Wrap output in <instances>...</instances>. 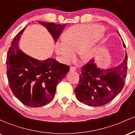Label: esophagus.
<instances>
[{"mask_svg":"<svg viewBox=\"0 0 135 135\" xmlns=\"http://www.w3.org/2000/svg\"><path fill=\"white\" fill-rule=\"evenodd\" d=\"M70 69L71 71H75V70H76V68H75V66H71L70 67Z\"/></svg>","mask_w":135,"mask_h":135,"instance_id":"obj_1","label":"esophagus"}]
</instances>
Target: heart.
<instances>
[{
	"label": "heart",
	"mask_w": 135,
	"mask_h": 135,
	"mask_svg": "<svg viewBox=\"0 0 135 135\" xmlns=\"http://www.w3.org/2000/svg\"><path fill=\"white\" fill-rule=\"evenodd\" d=\"M103 27L96 24L74 26L66 32L65 40L56 44V51L64 62L75 58L79 51L80 58L86 61L92 57L96 47L103 37Z\"/></svg>",
	"instance_id": "heart-1"
}]
</instances>
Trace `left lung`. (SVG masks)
<instances>
[{"label": "left lung", "mask_w": 135, "mask_h": 135, "mask_svg": "<svg viewBox=\"0 0 135 135\" xmlns=\"http://www.w3.org/2000/svg\"><path fill=\"white\" fill-rule=\"evenodd\" d=\"M127 69V53L121 64L106 70L98 68L93 60L89 61L80 68L79 81L74 90L77 100L92 107L109 103L124 86Z\"/></svg>", "instance_id": "left-lung-1"}]
</instances>
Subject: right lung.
<instances>
[{
  "label": "right lung",
  "instance_id": "right-lung-1",
  "mask_svg": "<svg viewBox=\"0 0 135 135\" xmlns=\"http://www.w3.org/2000/svg\"><path fill=\"white\" fill-rule=\"evenodd\" d=\"M46 27L56 42L66 25L38 21ZM23 28L9 48L7 55V77L13 93L23 104L39 107L48 104L55 97L56 86L63 79L70 67L52 58L38 60L18 49V41Z\"/></svg>",
  "mask_w": 135,
  "mask_h": 135
}]
</instances>
